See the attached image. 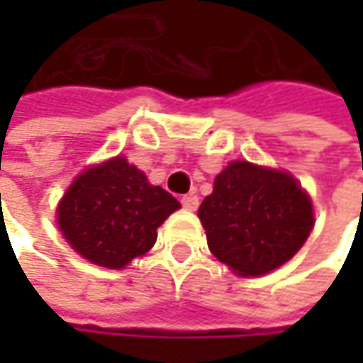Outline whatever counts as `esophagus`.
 <instances>
[{"instance_id":"obj_1","label":"esophagus","mask_w":363,"mask_h":363,"mask_svg":"<svg viewBox=\"0 0 363 363\" xmlns=\"http://www.w3.org/2000/svg\"><path fill=\"white\" fill-rule=\"evenodd\" d=\"M181 201L184 210H197V206H199V197L193 195V193H191V195H184Z\"/></svg>"}]
</instances>
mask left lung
Listing matches in <instances>:
<instances>
[{"instance_id": "left-lung-1", "label": "left lung", "mask_w": 363, "mask_h": 363, "mask_svg": "<svg viewBox=\"0 0 363 363\" xmlns=\"http://www.w3.org/2000/svg\"><path fill=\"white\" fill-rule=\"evenodd\" d=\"M197 216L210 252L242 277L288 262L313 229V203L298 181L250 162H231L214 179Z\"/></svg>"}]
</instances>
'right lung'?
<instances>
[{
  "mask_svg": "<svg viewBox=\"0 0 363 363\" xmlns=\"http://www.w3.org/2000/svg\"><path fill=\"white\" fill-rule=\"evenodd\" d=\"M179 208L177 197L117 155L71 182L56 208V223L79 256L123 269L153 248L157 227Z\"/></svg>",
  "mask_w": 363,
  "mask_h": 363,
  "instance_id": "obj_1",
  "label": "right lung"
}]
</instances>
